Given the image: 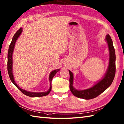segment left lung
Here are the masks:
<instances>
[{"label":"left lung","mask_w":124,"mask_h":124,"mask_svg":"<svg viewBox=\"0 0 124 124\" xmlns=\"http://www.w3.org/2000/svg\"><path fill=\"white\" fill-rule=\"evenodd\" d=\"M106 39L108 43L109 50V65L108 70L103 78L95 85L93 87L84 90H77L73 87V76L71 72L69 70L70 74V89L72 94L76 97L84 99H91L95 98L105 91L113 82L116 73V54L114 47L113 41L110 35L108 34Z\"/></svg>","instance_id":"8db88e82"}]
</instances>
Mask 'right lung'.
<instances>
[{"instance_id":"right-lung-1","label":"right lung","mask_w":124,"mask_h":124,"mask_svg":"<svg viewBox=\"0 0 124 124\" xmlns=\"http://www.w3.org/2000/svg\"><path fill=\"white\" fill-rule=\"evenodd\" d=\"M22 31V28H20L17 31V32L15 33V35H14L12 41L9 45V48H8V60H7V70H8V73L9 74V77L10 79V80L12 82L14 85H15L16 87L18 88L19 90L21 91L24 94L26 95L27 96H29L31 97H43L47 95L49 93H50L52 89V85H51V82L54 76L55 75V74L58 72L60 69H57V70H54L52 72H51V73L50 74V77H49V80H50L51 86L50 88L49 89V90L46 92H44V93H31V92H28L26 90H23V89H21L19 86H18L16 83H15V81H14V77L13 75V72H12V67H13V59H12V55H13V52L14 51V46H15V44L16 40L18 39V37L21 35V34Z\"/></svg>"}]
</instances>
